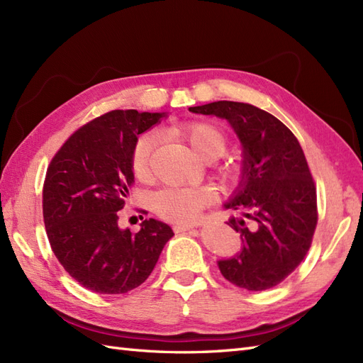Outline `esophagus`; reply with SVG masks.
I'll list each match as a JSON object with an SVG mask.
<instances>
[{"mask_svg": "<svg viewBox=\"0 0 363 363\" xmlns=\"http://www.w3.org/2000/svg\"><path fill=\"white\" fill-rule=\"evenodd\" d=\"M172 229L175 233H180V232H188V230L194 229V226H191V224H175Z\"/></svg>", "mask_w": 363, "mask_h": 363, "instance_id": "34e87169", "label": "esophagus"}]
</instances>
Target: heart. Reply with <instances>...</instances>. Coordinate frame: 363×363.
Returning a JSON list of instances; mask_svg holds the SVG:
<instances>
[{
    "mask_svg": "<svg viewBox=\"0 0 363 363\" xmlns=\"http://www.w3.org/2000/svg\"><path fill=\"white\" fill-rule=\"evenodd\" d=\"M175 139L183 140L189 146L195 157L203 162L218 159L226 151L228 135L218 125L208 121H192L180 123L169 130ZM154 137L151 134L140 135L133 146L131 171L140 182L151 177V152ZM217 179L224 186L237 184L242 175V164L235 160H226L215 171ZM213 192L209 188H169L154 194L152 206L159 217L166 221L188 224L200 217L201 211L209 206Z\"/></svg>",
    "mask_w": 363,
    "mask_h": 363,
    "instance_id": "heart-1",
    "label": "heart"
}]
</instances>
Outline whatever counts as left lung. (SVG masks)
<instances>
[{
  "mask_svg": "<svg viewBox=\"0 0 363 363\" xmlns=\"http://www.w3.org/2000/svg\"><path fill=\"white\" fill-rule=\"evenodd\" d=\"M189 111L226 119L242 145L241 182L224 204L242 212L228 223L242 247L218 261L221 275L252 291L275 287L306 258L318 224L316 186L301 145L275 116L250 104L218 101Z\"/></svg>",
  "mask_w": 363,
  "mask_h": 363,
  "instance_id": "obj_1",
  "label": "left lung"
}]
</instances>
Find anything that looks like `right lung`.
Wrapping results in <instances>:
<instances>
[{"label": "right lung", "instance_id": "right-lung-1", "mask_svg": "<svg viewBox=\"0 0 363 363\" xmlns=\"http://www.w3.org/2000/svg\"><path fill=\"white\" fill-rule=\"evenodd\" d=\"M164 113L114 110L76 130L55 154L45 174L43 215L57 261L82 287L119 295L151 275L172 229L154 218L140 230L121 229L134 183L131 152L139 134Z\"/></svg>", "mask_w": 363, "mask_h": 363}]
</instances>
